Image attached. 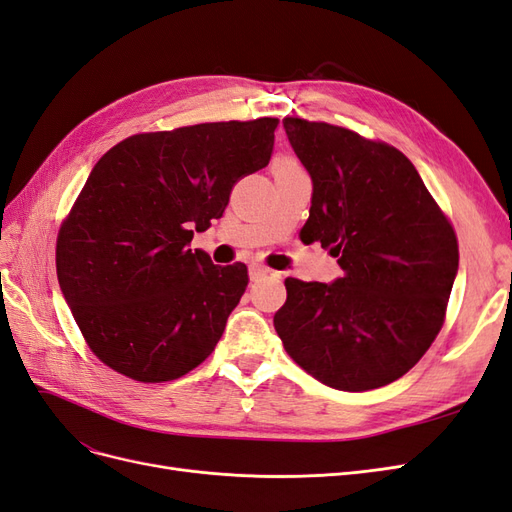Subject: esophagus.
Instances as JSON below:
<instances>
[{"instance_id":"1","label":"esophagus","mask_w":512,"mask_h":512,"mask_svg":"<svg viewBox=\"0 0 512 512\" xmlns=\"http://www.w3.org/2000/svg\"><path fill=\"white\" fill-rule=\"evenodd\" d=\"M269 273H271V271H269L267 267L252 265V267H250V280H252V282H258V280H262V277L269 275Z\"/></svg>"}]
</instances>
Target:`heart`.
<instances>
[{"label":"heart","mask_w":512,"mask_h":512,"mask_svg":"<svg viewBox=\"0 0 512 512\" xmlns=\"http://www.w3.org/2000/svg\"><path fill=\"white\" fill-rule=\"evenodd\" d=\"M299 162L297 160H292V158H286V156H282V158H277V162H275V166H297Z\"/></svg>","instance_id":"b5f03b06"}]
</instances>
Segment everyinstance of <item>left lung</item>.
I'll return each mask as SVG.
<instances>
[{"mask_svg":"<svg viewBox=\"0 0 512 512\" xmlns=\"http://www.w3.org/2000/svg\"><path fill=\"white\" fill-rule=\"evenodd\" d=\"M314 183L301 241H320L344 275L286 277L273 316L290 359L339 391H371L410 371L438 337L459 267L451 220L412 162L382 141L286 117Z\"/></svg>","mask_w":512,"mask_h":512,"instance_id":"1","label":"left lung"}]
</instances>
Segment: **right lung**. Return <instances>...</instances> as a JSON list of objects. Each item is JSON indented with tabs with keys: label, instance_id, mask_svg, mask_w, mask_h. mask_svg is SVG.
<instances>
[{
	"label": "right lung",
	"instance_id": "right-lung-1",
	"mask_svg": "<svg viewBox=\"0 0 512 512\" xmlns=\"http://www.w3.org/2000/svg\"><path fill=\"white\" fill-rule=\"evenodd\" d=\"M280 119L143 132L108 149L57 235V277L89 350L136 382L203 363L247 288L243 262L190 250L235 183L271 160Z\"/></svg>",
	"mask_w": 512,
	"mask_h": 512
}]
</instances>
